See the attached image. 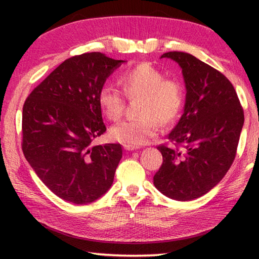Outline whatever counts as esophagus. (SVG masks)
Segmentation results:
<instances>
[{"label": "esophagus", "instance_id": "1", "mask_svg": "<svg viewBox=\"0 0 259 259\" xmlns=\"http://www.w3.org/2000/svg\"><path fill=\"white\" fill-rule=\"evenodd\" d=\"M124 150L126 151H136L138 150V146H134V145H123Z\"/></svg>", "mask_w": 259, "mask_h": 259}]
</instances>
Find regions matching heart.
Instances as JSON below:
<instances>
[{"instance_id": "b5f03b06", "label": "heart", "mask_w": 259, "mask_h": 259, "mask_svg": "<svg viewBox=\"0 0 259 259\" xmlns=\"http://www.w3.org/2000/svg\"><path fill=\"white\" fill-rule=\"evenodd\" d=\"M123 94L129 100L138 99L137 115L112 126L113 139L125 145L147 144L160 133V123L170 126L181 116L185 104V87L150 63H142L126 69L120 76ZM100 111L111 121L123 115L125 98L112 85H103L98 93Z\"/></svg>"}]
</instances>
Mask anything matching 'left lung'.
Returning a JSON list of instances; mask_svg holds the SVG:
<instances>
[{
  "label": "left lung",
  "mask_w": 259,
  "mask_h": 259,
  "mask_svg": "<svg viewBox=\"0 0 259 259\" xmlns=\"http://www.w3.org/2000/svg\"><path fill=\"white\" fill-rule=\"evenodd\" d=\"M182 67L186 87L184 113L168 135L171 145H159L163 162L153 182L177 201L204 195L222 181L235 159L244 122L236 91L224 74L186 52L161 56Z\"/></svg>",
  "instance_id": "8db88e82"
}]
</instances>
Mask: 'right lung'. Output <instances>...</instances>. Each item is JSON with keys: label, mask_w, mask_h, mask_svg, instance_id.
Listing matches in <instances>:
<instances>
[{"label": "right lung", "mask_w": 259, "mask_h": 259, "mask_svg": "<svg viewBox=\"0 0 259 259\" xmlns=\"http://www.w3.org/2000/svg\"><path fill=\"white\" fill-rule=\"evenodd\" d=\"M123 63L102 52L63 61L30 93L23 107L24 155L43 184L75 204L94 202L112 186L120 144L93 145L106 131L98 93Z\"/></svg>", "instance_id": "right-lung-1"}]
</instances>
